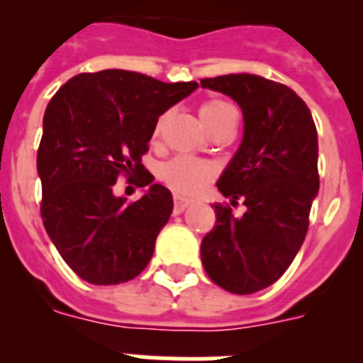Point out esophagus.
<instances>
[{
  "instance_id": "obj_1",
  "label": "esophagus",
  "mask_w": 363,
  "mask_h": 363,
  "mask_svg": "<svg viewBox=\"0 0 363 363\" xmlns=\"http://www.w3.org/2000/svg\"><path fill=\"white\" fill-rule=\"evenodd\" d=\"M189 203H191V201L185 200V198L174 196V214H182V213H184V211L189 207Z\"/></svg>"
}]
</instances>
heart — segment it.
<instances>
[{"label": "heart", "instance_id": "b5f03b06", "mask_svg": "<svg viewBox=\"0 0 363 363\" xmlns=\"http://www.w3.org/2000/svg\"><path fill=\"white\" fill-rule=\"evenodd\" d=\"M200 120L211 133V130H214L220 125L236 123L238 114H236V108L229 101L213 98L200 105ZM165 121L167 114H162L156 120L152 129L154 140L162 134ZM214 176H216V165L214 163L191 158V156H176V158L163 163L162 169H160V178H162L163 184L167 187H171L174 192H178V194H182V196H194V194H198Z\"/></svg>", "mask_w": 363, "mask_h": 363}]
</instances>
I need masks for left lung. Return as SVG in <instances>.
Instances as JSON below:
<instances>
[{
    "label": "left lung",
    "instance_id": "1",
    "mask_svg": "<svg viewBox=\"0 0 363 363\" xmlns=\"http://www.w3.org/2000/svg\"><path fill=\"white\" fill-rule=\"evenodd\" d=\"M240 105L243 140L218 179L230 204L214 203L216 223L201 242V264L211 280L234 294L272 285L293 264L309 229L318 194V134L306 101L284 83L255 74L200 79Z\"/></svg>",
    "mask_w": 363,
    "mask_h": 363
}]
</instances>
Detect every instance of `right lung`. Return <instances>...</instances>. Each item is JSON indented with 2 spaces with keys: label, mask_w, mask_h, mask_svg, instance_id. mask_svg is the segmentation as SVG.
Instances as JSON below:
<instances>
[{
  "label": "right lung",
  "mask_w": 363,
  "mask_h": 363,
  "mask_svg": "<svg viewBox=\"0 0 363 363\" xmlns=\"http://www.w3.org/2000/svg\"><path fill=\"white\" fill-rule=\"evenodd\" d=\"M108 69L70 78L52 96L38 149L41 220L67 265L94 285L136 278L172 213V194L142 165L154 123L196 91ZM120 175L150 191L138 202L113 196Z\"/></svg>",
  "instance_id": "add662e5"
}]
</instances>
